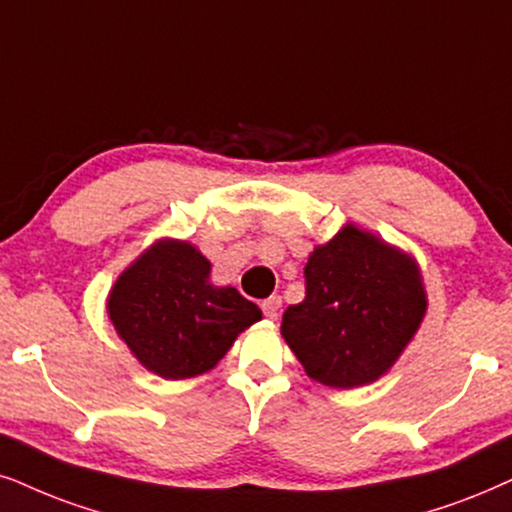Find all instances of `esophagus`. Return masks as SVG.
<instances>
[{
	"mask_svg": "<svg viewBox=\"0 0 512 512\" xmlns=\"http://www.w3.org/2000/svg\"><path fill=\"white\" fill-rule=\"evenodd\" d=\"M281 307H283V300H281V295H271V297H267V300L262 302V309H264V314H267L269 319H276L278 312H281Z\"/></svg>",
	"mask_w": 512,
	"mask_h": 512,
	"instance_id": "obj_1",
	"label": "esophagus"
}]
</instances>
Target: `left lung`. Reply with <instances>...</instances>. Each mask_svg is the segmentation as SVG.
I'll list each match as a JSON object with an SVG mask.
<instances>
[{"label":"left lung","instance_id":"left-lung-1","mask_svg":"<svg viewBox=\"0 0 512 512\" xmlns=\"http://www.w3.org/2000/svg\"><path fill=\"white\" fill-rule=\"evenodd\" d=\"M307 295L281 335L304 373L335 390L371 385L397 364L428 312L416 257L357 224L309 255Z\"/></svg>","mask_w":512,"mask_h":512}]
</instances>
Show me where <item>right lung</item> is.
<instances>
[{
  "label": "right lung",
  "mask_w": 512,
  "mask_h": 512,
  "mask_svg": "<svg viewBox=\"0 0 512 512\" xmlns=\"http://www.w3.org/2000/svg\"><path fill=\"white\" fill-rule=\"evenodd\" d=\"M212 264L196 245L158 238L115 278L106 312L118 338L146 371L165 380L215 368L262 309L234 286L210 281Z\"/></svg>",
  "instance_id": "right-lung-1"
}]
</instances>
